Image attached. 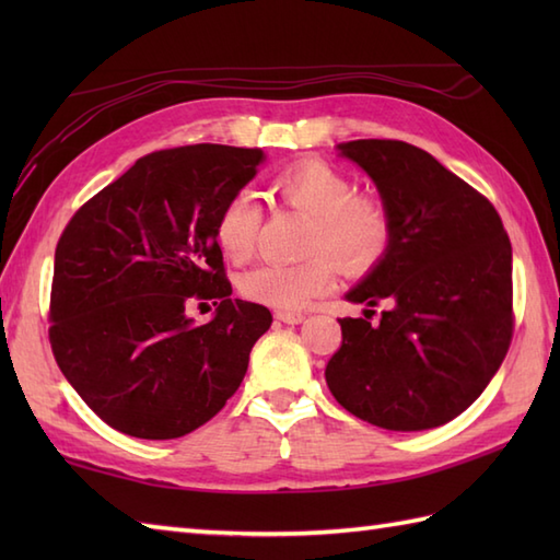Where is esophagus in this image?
<instances>
[{"mask_svg":"<svg viewBox=\"0 0 560 560\" xmlns=\"http://www.w3.org/2000/svg\"><path fill=\"white\" fill-rule=\"evenodd\" d=\"M273 317L279 319V323H287V325H301L305 315L301 311H277L273 313Z\"/></svg>","mask_w":560,"mask_h":560,"instance_id":"obj_1","label":"esophagus"}]
</instances>
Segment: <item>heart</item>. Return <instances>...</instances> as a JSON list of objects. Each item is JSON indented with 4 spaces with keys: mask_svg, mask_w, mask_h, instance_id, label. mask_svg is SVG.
Returning a JSON list of instances; mask_svg holds the SVG:
<instances>
[{
    "mask_svg": "<svg viewBox=\"0 0 560 560\" xmlns=\"http://www.w3.org/2000/svg\"><path fill=\"white\" fill-rule=\"evenodd\" d=\"M349 175L325 161H303L271 180V195L311 219L303 237L307 255L293 265L265 261L245 271L237 289L247 301L295 311L323 295L335 283L337 265L361 277L385 259L395 235L387 205L373 195H353ZM261 207L247 189L223 201L213 237L231 261L253 257L261 229Z\"/></svg>",
    "mask_w": 560,
    "mask_h": 560,
    "instance_id": "obj_1",
    "label": "heart"
}]
</instances>
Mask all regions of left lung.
Listing matches in <instances>:
<instances>
[{
  "label": "left lung",
  "mask_w": 560,
  "mask_h": 560,
  "mask_svg": "<svg viewBox=\"0 0 560 560\" xmlns=\"http://www.w3.org/2000/svg\"><path fill=\"white\" fill-rule=\"evenodd\" d=\"M373 177L395 235L347 299L385 303L380 323L341 317L327 385L343 409L387 431L455 419L491 383L513 341V247L495 207L397 139L339 144Z\"/></svg>",
  "instance_id": "obj_1"
}]
</instances>
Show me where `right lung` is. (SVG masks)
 Here are the masks:
<instances>
[{"mask_svg":"<svg viewBox=\"0 0 560 560\" xmlns=\"http://www.w3.org/2000/svg\"><path fill=\"white\" fill-rule=\"evenodd\" d=\"M265 161L261 149L223 144L147 153L59 235L47 337L59 371L115 431L183 438L241 387L271 313L231 299L213 221ZM209 300L218 317L195 328L184 307Z\"/></svg>","mask_w":560,"mask_h":560,"instance_id":"obj_1","label":"right lung"}]
</instances>
